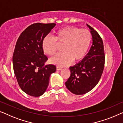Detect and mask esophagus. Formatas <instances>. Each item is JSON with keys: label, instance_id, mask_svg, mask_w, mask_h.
Wrapping results in <instances>:
<instances>
[{"label": "esophagus", "instance_id": "obj_1", "mask_svg": "<svg viewBox=\"0 0 123 123\" xmlns=\"http://www.w3.org/2000/svg\"><path fill=\"white\" fill-rule=\"evenodd\" d=\"M56 70H57V71L61 70H62V67H59V66H57V67H56Z\"/></svg>", "mask_w": 123, "mask_h": 123}]
</instances>
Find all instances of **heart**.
<instances>
[{
    "instance_id": "b5f03b06",
    "label": "heart",
    "mask_w": 123,
    "mask_h": 123,
    "mask_svg": "<svg viewBox=\"0 0 123 123\" xmlns=\"http://www.w3.org/2000/svg\"><path fill=\"white\" fill-rule=\"evenodd\" d=\"M91 33L87 29L69 26L57 31L55 37L47 36L42 40L43 52L52 56L62 46L61 53L50 59V62L60 66H65L82 60L87 54L91 41Z\"/></svg>"
}]
</instances>
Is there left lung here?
Instances as JSON below:
<instances>
[{"label":"left lung","mask_w":123,"mask_h":123,"mask_svg":"<svg viewBox=\"0 0 123 123\" xmlns=\"http://www.w3.org/2000/svg\"><path fill=\"white\" fill-rule=\"evenodd\" d=\"M87 25L92 34V46L82 61L70 67L71 75L65 82L68 90L75 95L85 94L95 87L104 68L105 53L103 40L93 28Z\"/></svg>","instance_id":"1"}]
</instances>
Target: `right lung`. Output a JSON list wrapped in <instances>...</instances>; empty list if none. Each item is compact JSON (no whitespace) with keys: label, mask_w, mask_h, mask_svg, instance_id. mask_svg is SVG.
I'll use <instances>...</instances> for the list:
<instances>
[{"label":"right lung","mask_w":123,"mask_h":123,"mask_svg":"<svg viewBox=\"0 0 123 123\" xmlns=\"http://www.w3.org/2000/svg\"><path fill=\"white\" fill-rule=\"evenodd\" d=\"M56 25L55 23H34L22 33L15 44L13 56L14 72L20 89L29 95L43 94L56 66L44 65L48 60L42 42Z\"/></svg>","instance_id":"right-lung-1"}]
</instances>
